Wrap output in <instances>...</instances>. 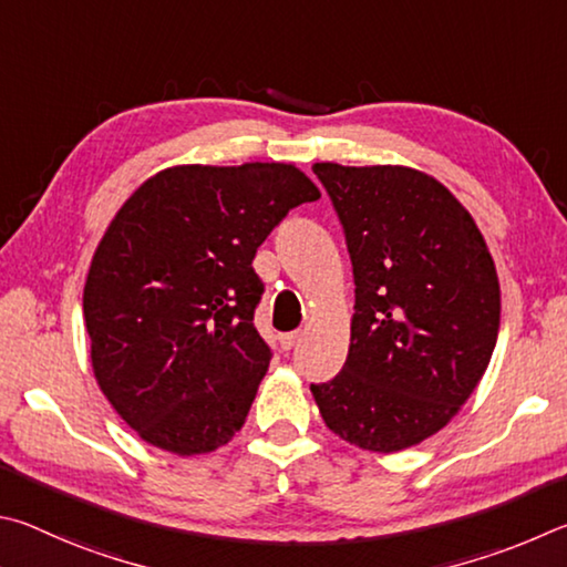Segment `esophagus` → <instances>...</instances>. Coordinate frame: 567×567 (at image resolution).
Here are the masks:
<instances>
[{
	"instance_id": "esophagus-1",
	"label": "esophagus",
	"mask_w": 567,
	"mask_h": 567,
	"mask_svg": "<svg viewBox=\"0 0 567 567\" xmlns=\"http://www.w3.org/2000/svg\"><path fill=\"white\" fill-rule=\"evenodd\" d=\"M278 341H281V349H284V351H291V349H293V346L301 341V331L281 333V339H278Z\"/></svg>"
}]
</instances>
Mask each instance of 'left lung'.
I'll return each mask as SVG.
<instances>
[{
	"label": "left lung",
	"instance_id": "1",
	"mask_svg": "<svg viewBox=\"0 0 567 567\" xmlns=\"http://www.w3.org/2000/svg\"><path fill=\"white\" fill-rule=\"evenodd\" d=\"M353 264L351 346L311 383L343 441L395 453L431 439L468 401L498 341L501 286L473 216L409 166L313 164Z\"/></svg>",
	"mask_w": 567,
	"mask_h": 567
}]
</instances>
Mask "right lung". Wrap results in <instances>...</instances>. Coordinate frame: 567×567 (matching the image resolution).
I'll return each instance as SVG.
<instances>
[{"label":"right lung","instance_id":"1","mask_svg":"<svg viewBox=\"0 0 567 567\" xmlns=\"http://www.w3.org/2000/svg\"><path fill=\"white\" fill-rule=\"evenodd\" d=\"M316 198L293 164H188L118 208L89 266L84 321L99 389L138 439L196 455L241 431L271 361L251 261Z\"/></svg>","mask_w":567,"mask_h":567}]
</instances>
